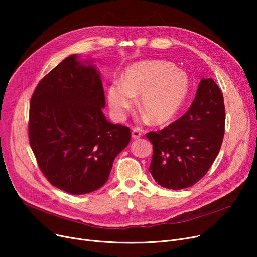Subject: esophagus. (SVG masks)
<instances>
[{
	"label": "esophagus",
	"instance_id": "1",
	"mask_svg": "<svg viewBox=\"0 0 257 257\" xmlns=\"http://www.w3.org/2000/svg\"><path fill=\"white\" fill-rule=\"evenodd\" d=\"M142 134H143V131H142V129H140V128H134L133 130H132V138L133 139H140L141 137H142Z\"/></svg>",
	"mask_w": 257,
	"mask_h": 257
}]
</instances>
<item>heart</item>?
<instances>
[{
  "label": "heart",
  "mask_w": 257,
  "mask_h": 257,
  "mask_svg": "<svg viewBox=\"0 0 257 257\" xmlns=\"http://www.w3.org/2000/svg\"><path fill=\"white\" fill-rule=\"evenodd\" d=\"M187 75L165 60H145L132 63L124 80L108 87L107 99L113 116L123 120L140 96L139 108L153 124H166L177 112L188 92Z\"/></svg>",
  "instance_id": "heart-1"
}]
</instances>
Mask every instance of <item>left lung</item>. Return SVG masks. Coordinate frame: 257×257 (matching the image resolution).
<instances>
[{
	"label": "left lung",
	"mask_w": 257,
	"mask_h": 257,
	"mask_svg": "<svg viewBox=\"0 0 257 257\" xmlns=\"http://www.w3.org/2000/svg\"><path fill=\"white\" fill-rule=\"evenodd\" d=\"M224 132L223 93L211 78H202L186 113L167 128L146 134L153 144L149 171L154 180L176 191L197 183L219 154Z\"/></svg>",
	"instance_id": "obj_1"
}]
</instances>
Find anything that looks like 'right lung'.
Segmentation results:
<instances>
[{
  "label": "right lung",
  "mask_w": 257,
  "mask_h": 257,
  "mask_svg": "<svg viewBox=\"0 0 257 257\" xmlns=\"http://www.w3.org/2000/svg\"><path fill=\"white\" fill-rule=\"evenodd\" d=\"M78 58L66 57L40 81L29 112V141L40 170L72 195L103 186L131 139L128 127L109 123L102 111L104 89L93 61Z\"/></svg>",
  "instance_id": "right-lung-1"
}]
</instances>
